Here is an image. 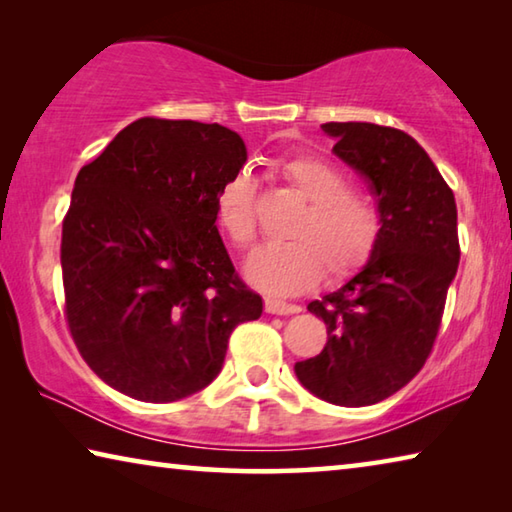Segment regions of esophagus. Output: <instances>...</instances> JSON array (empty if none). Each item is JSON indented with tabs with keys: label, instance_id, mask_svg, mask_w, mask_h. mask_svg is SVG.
<instances>
[{
	"label": "esophagus",
	"instance_id": "obj_1",
	"mask_svg": "<svg viewBox=\"0 0 512 512\" xmlns=\"http://www.w3.org/2000/svg\"><path fill=\"white\" fill-rule=\"evenodd\" d=\"M265 310L270 312V315H294V312H299V306L279 299H265Z\"/></svg>",
	"mask_w": 512,
	"mask_h": 512
}]
</instances>
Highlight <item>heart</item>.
<instances>
[{
	"instance_id": "obj_1",
	"label": "heart",
	"mask_w": 512,
	"mask_h": 512,
	"mask_svg": "<svg viewBox=\"0 0 512 512\" xmlns=\"http://www.w3.org/2000/svg\"><path fill=\"white\" fill-rule=\"evenodd\" d=\"M276 173L303 200L290 224V240L256 249L247 261V279L270 294H297L315 285L324 272L344 279L369 263L382 236V213L369 195L351 188L348 175L319 155H288ZM215 222L236 249L256 240V182L247 170L224 179L215 195Z\"/></svg>"
}]
</instances>
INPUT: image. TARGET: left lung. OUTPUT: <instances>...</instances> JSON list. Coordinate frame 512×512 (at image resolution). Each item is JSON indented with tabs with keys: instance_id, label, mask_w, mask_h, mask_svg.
<instances>
[{
	"instance_id": "1",
	"label": "left lung",
	"mask_w": 512,
	"mask_h": 512,
	"mask_svg": "<svg viewBox=\"0 0 512 512\" xmlns=\"http://www.w3.org/2000/svg\"><path fill=\"white\" fill-rule=\"evenodd\" d=\"M321 128L378 197L382 236L360 274L308 306L328 342L294 373L321 400L364 407L414 380L432 353L461 258L456 202L407 132L355 121Z\"/></svg>"
}]
</instances>
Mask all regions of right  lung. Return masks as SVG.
<instances>
[{
    "instance_id": "1",
    "label": "right lung",
    "mask_w": 512,
    "mask_h": 512,
    "mask_svg": "<svg viewBox=\"0 0 512 512\" xmlns=\"http://www.w3.org/2000/svg\"><path fill=\"white\" fill-rule=\"evenodd\" d=\"M245 161L224 125L143 116L80 168L62 220L65 319L112 389L191 396L220 373L233 328L261 317L215 227V195Z\"/></svg>"
}]
</instances>
